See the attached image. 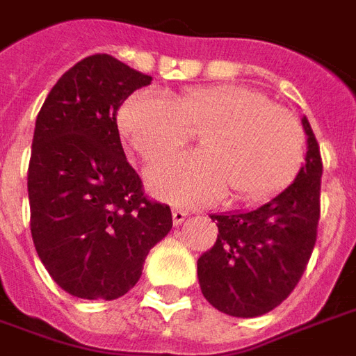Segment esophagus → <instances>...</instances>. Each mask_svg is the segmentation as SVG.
Returning <instances> with one entry per match:
<instances>
[{
	"label": "esophagus",
	"mask_w": 356,
	"mask_h": 356,
	"mask_svg": "<svg viewBox=\"0 0 356 356\" xmlns=\"http://www.w3.org/2000/svg\"><path fill=\"white\" fill-rule=\"evenodd\" d=\"M171 215H173V225L175 226L183 225V220L188 217V213H186L185 209H179V207H175V209L171 211Z\"/></svg>",
	"instance_id": "34e87169"
}]
</instances>
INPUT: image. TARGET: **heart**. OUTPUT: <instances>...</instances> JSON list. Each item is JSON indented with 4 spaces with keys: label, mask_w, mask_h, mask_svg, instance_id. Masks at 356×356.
Masks as SVG:
<instances>
[{
    "label": "heart",
    "mask_w": 356,
    "mask_h": 356,
    "mask_svg": "<svg viewBox=\"0 0 356 356\" xmlns=\"http://www.w3.org/2000/svg\"><path fill=\"white\" fill-rule=\"evenodd\" d=\"M118 124L147 162L175 152L192 131H202L204 152L168 158L147 173L149 188L173 204H211L228 188L241 202L268 198L291 183L304 160L298 118L241 84L198 86L175 102L138 92L122 105Z\"/></svg>",
    "instance_id": "b5f03b06"
}]
</instances>
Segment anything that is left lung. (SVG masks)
<instances>
[{
  "instance_id": "left-lung-1",
  "label": "left lung",
  "mask_w": 356,
  "mask_h": 356,
  "mask_svg": "<svg viewBox=\"0 0 356 356\" xmlns=\"http://www.w3.org/2000/svg\"><path fill=\"white\" fill-rule=\"evenodd\" d=\"M305 165L285 191L252 211L213 215L217 241L198 259L202 294L232 317L272 312L298 285L317 241L323 160L312 126Z\"/></svg>"
}]
</instances>
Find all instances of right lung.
Wrapping results in <instances>:
<instances>
[{
    "label": "right lung",
    "instance_id": "right-lung-1",
    "mask_svg": "<svg viewBox=\"0 0 356 356\" xmlns=\"http://www.w3.org/2000/svg\"><path fill=\"white\" fill-rule=\"evenodd\" d=\"M151 81L117 58L94 54L58 79L35 120L31 238L47 272L75 298L124 296L173 226L170 205L145 196L118 136L120 105Z\"/></svg>",
    "mask_w": 356,
    "mask_h": 356
}]
</instances>
